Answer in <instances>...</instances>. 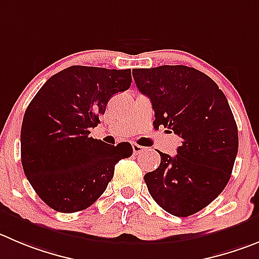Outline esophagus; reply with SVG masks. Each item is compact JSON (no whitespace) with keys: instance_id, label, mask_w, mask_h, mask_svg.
I'll list each match as a JSON object with an SVG mask.
<instances>
[{"instance_id":"esophagus-1","label":"esophagus","mask_w":259,"mask_h":259,"mask_svg":"<svg viewBox=\"0 0 259 259\" xmlns=\"http://www.w3.org/2000/svg\"><path fill=\"white\" fill-rule=\"evenodd\" d=\"M133 152H134V154H139V153H142V152L144 151V147H142V146H139V144H137V143H133Z\"/></svg>"}]
</instances>
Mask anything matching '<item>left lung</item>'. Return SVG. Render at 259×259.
<instances>
[{
  "mask_svg": "<svg viewBox=\"0 0 259 259\" xmlns=\"http://www.w3.org/2000/svg\"><path fill=\"white\" fill-rule=\"evenodd\" d=\"M135 84L154 110V126L181 138L174 157L159 152L158 168L144 175L161 208L188 217L216 199L230 180L238 126L224 92L194 67L163 65L133 70Z\"/></svg>",
  "mask_w": 259,
  "mask_h": 259,
  "instance_id": "8db88e82",
  "label": "left lung"
}]
</instances>
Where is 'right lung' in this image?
Segmentation results:
<instances>
[{"label": "right lung", "instance_id": "1", "mask_svg": "<svg viewBox=\"0 0 259 259\" xmlns=\"http://www.w3.org/2000/svg\"><path fill=\"white\" fill-rule=\"evenodd\" d=\"M132 70L70 66L51 76L24 113L21 165L38 197L62 213L83 211L107 188L132 144L91 135L113 94L129 89Z\"/></svg>", "mask_w": 259, "mask_h": 259}]
</instances>
